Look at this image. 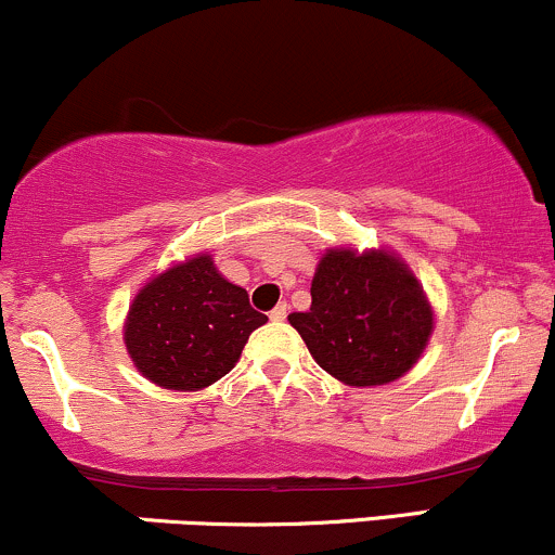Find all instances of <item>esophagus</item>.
Listing matches in <instances>:
<instances>
[{
  "label": "esophagus",
  "mask_w": 555,
  "mask_h": 555,
  "mask_svg": "<svg viewBox=\"0 0 555 555\" xmlns=\"http://www.w3.org/2000/svg\"><path fill=\"white\" fill-rule=\"evenodd\" d=\"M285 314H288V304L283 301V304H278L275 309H272V312H270V320H275V323H283Z\"/></svg>",
  "instance_id": "1"
}]
</instances>
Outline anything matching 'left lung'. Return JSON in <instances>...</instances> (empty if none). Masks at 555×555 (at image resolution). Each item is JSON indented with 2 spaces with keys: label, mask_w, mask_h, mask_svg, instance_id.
Listing matches in <instances>:
<instances>
[{
  "label": "left lung",
  "mask_w": 555,
  "mask_h": 555,
  "mask_svg": "<svg viewBox=\"0 0 555 555\" xmlns=\"http://www.w3.org/2000/svg\"><path fill=\"white\" fill-rule=\"evenodd\" d=\"M288 320L314 362L347 386L402 378L434 331L418 278L386 248H327L312 278V307Z\"/></svg>",
  "instance_id": "left-lung-1"
}]
</instances>
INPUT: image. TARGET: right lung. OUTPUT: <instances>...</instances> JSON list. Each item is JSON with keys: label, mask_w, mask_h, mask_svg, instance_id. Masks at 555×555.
Returning <instances> with one entry per match:
<instances>
[{"label": "right lung", "mask_w": 555, "mask_h": 555, "mask_svg": "<svg viewBox=\"0 0 555 555\" xmlns=\"http://www.w3.org/2000/svg\"><path fill=\"white\" fill-rule=\"evenodd\" d=\"M267 314L248 304L211 256L195 254L147 280L129 307L124 344L134 367L156 386L198 391L228 375Z\"/></svg>", "instance_id": "right-lung-1"}]
</instances>
